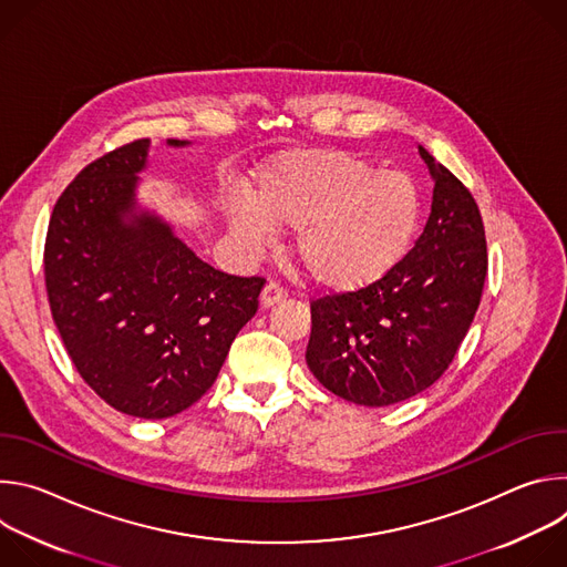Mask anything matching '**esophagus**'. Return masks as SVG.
Masks as SVG:
<instances>
[{
    "label": "esophagus",
    "instance_id": "34e87169",
    "mask_svg": "<svg viewBox=\"0 0 567 567\" xmlns=\"http://www.w3.org/2000/svg\"><path fill=\"white\" fill-rule=\"evenodd\" d=\"M285 293H287L285 287L271 280V282L265 287V291H262V296H260V302H262V307H274L276 302H280V300L285 298Z\"/></svg>",
    "mask_w": 567,
    "mask_h": 567
}]
</instances>
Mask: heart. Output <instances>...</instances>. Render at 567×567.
Here are the masks:
<instances>
[{"instance_id": "1", "label": "heart", "mask_w": 567, "mask_h": 567, "mask_svg": "<svg viewBox=\"0 0 567 567\" xmlns=\"http://www.w3.org/2000/svg\"><path fill=\"white\" fill-rule=\"evenodd\" d=\"M237 245L260 254L271 230H293L291 254L326 291L352 293L392 274L413 247L422 190L403 171H377L343 147H300L276 156L221 204Z\"/></svg>"}]
</instances>
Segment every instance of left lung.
<instances>
[{"label": "left lung", "instance_id": "8db88e82", "mask_svg": "<svg viewBox=\"0 0 567 567\" xmlns=\"http://www.w3.org/2000/svg\"><path fill=\"white\" fill-rule=\"evenodd\" d=\"M435 179L424 233L383 280L311 300L307 365L337 396L390 406L453 361L487 278V239L468 188L420 145Z\"/></svg>", "mask_w": 567, "mask_h": 567}]
</instances>
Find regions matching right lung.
Returning <instances> with one entry per match:
<instances>
[{
  "instance_id": "right-lung-1",
  "label": "right lung",
  "mask_w": 567,
  "mask_h": 567,
  "mask_svg": "<svg viewBox=\"0 0 567 567\" xmlns=\"http://www.w3.org/2000/svg\"><path fill=\"white\" fill-rule=\"evenodd\" d=\"M147 147L125 143L64 188L49 219L44 282L85 383L125 415L166 420L215 383L267 280L210 267L166 221L136 213Z\"/></svg>"
}]
</instances>
